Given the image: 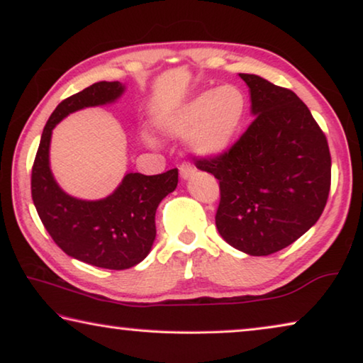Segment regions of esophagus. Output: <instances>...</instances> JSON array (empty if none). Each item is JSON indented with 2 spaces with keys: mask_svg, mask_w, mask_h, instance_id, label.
Instances as JSON below:
<instances>
[{
  "mask_svg": "<svg viewBox=\"0 0 363 363\" xmlns=\"http://www.w3.org/2000/svg\"><path fill=\"white\" fill-rule=\"evenodd\" d=\"M179 174L184 181L191 179L192 174H194V167L191 164H182L181 169H179Z\"/></svg>",
  "mask_w": 363,
  "mask_h": 363,
  "instance_id": "34e87169",
  "label": "esophagus"
}]
</instances>
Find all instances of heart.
I'll use <instances>...</instances> for the list:
<instances>
[{
    "mask_svg": "<svg viewBox=\"0 0 363 363\" xmlns=\"http://www.w3.org/2000/svg\"><path fill=\"white\" fill-rule=\"evenodd\" d=\"M247 101L236 86L225 84L189 97L158 117L156 127L169 138H186L192 155L218 158L236 142Z\"/></svg>",
    "mask_w": 363,
    "mask_h": 363,
    "instance_id": "1",
    "label": "heart"
}]
</instances>
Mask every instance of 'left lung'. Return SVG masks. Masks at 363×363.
<instances>
[{"label": "left lung", "instance_id": "left-lung-1", "mask_svg": "<svg viewBox=\"0 0 363 363\" xmlns=\"http://www.w3.org/2000/svg\"><path fill=\"white\" fill-rule=\"evenodd\" d=\"M250 88V128L228 153L199 160L220 182L216 230L250 256H269L320 220L331 187L326 137L294 91L240 73Z\"/></svg>", "mask_w": 363, "mask_h": 363}]
</instances>
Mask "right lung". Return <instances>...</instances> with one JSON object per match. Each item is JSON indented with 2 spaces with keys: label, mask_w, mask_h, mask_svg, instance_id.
I'll use <instances>...</instances> for the list:
<instances>
[{
  "label": "right lung",
  "mask_w": 363,
  "mask_h": 363,
  "mask_svg": "<svg viewBox=\"0 0 363 363\" xmlns=\"http://www.w3.org/2000/svg\"><path fill=\"white\" fill-rule=\"evenodd\" d=\"M125 89L121 81H99L62 101L42 132L30 179L37 213L62 251L112 270L137 266L150 254L156 238V208L177 187V169L156 176L127 172L107 197L84 200L58 186L50 169V142L53 128L69 113L113 104Z\"/></svg>",
  "instance_id": "add662e5"
}]
</instances>
